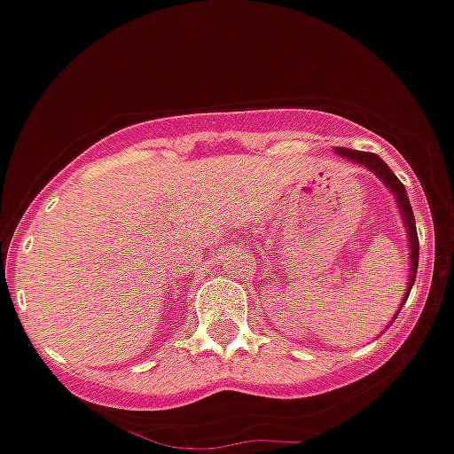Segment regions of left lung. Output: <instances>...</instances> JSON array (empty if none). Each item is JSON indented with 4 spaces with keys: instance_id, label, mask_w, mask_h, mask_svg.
I'll return each instance as SVG.
<instances>
[{
    "instance_id": "8db88e82",
    "label": "left lung",
    "mask_w": 454,
    "mask_h": 454,
    "mask_svg": "<svg viewBox=\"0 0 454 454\" xmlns=\"http://www.w3.org/2000/svg\"><path fill=\"white\" fill-rule=\"evenodd\" d=\"M338 153H340L342 157H347V160L358 161V164L368 167L370 171H372L377 178L384 180V183L388 184V189H391L393 194H395L397 207H400L402 219H404V226H407L409 244H411V274H409V293H411V286H413V281H416V271H418V232H416V219H413V210H411V203H409L407 189H404V184L395 178V173L388 168V164H386L381 157L374 155V153L349 151V148H338Z\"/></svg>"
}]
</instances>
